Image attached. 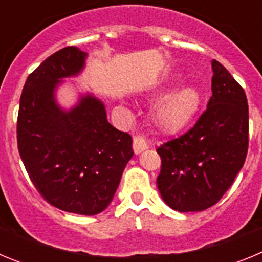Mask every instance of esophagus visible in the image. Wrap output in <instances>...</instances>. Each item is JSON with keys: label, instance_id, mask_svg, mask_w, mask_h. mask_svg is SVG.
<instances>
[{"label": "esophagus", "instance_id": "34e87169", "mask_svg": "<svg viewBox=\"0 0 262 262\" xmlns=\"http://www.w3.org/2000/svg\"><path fill=\"white\" fill-rule=\"evenodd\" d=\"M134 152H135L136 155H139V154H142L143 151H145V149H147L148 148V144H147V142H145L144 140V138H143V136H135V138H134Z\"/></svg>", "mask_w": 262, "mask_h": 262}]
</instances>
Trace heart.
Masks as SVG:
<instances>
[{
  "label": "heart",
  "mask_w": 262,
  "mask_h": 262,
  "mask_svg": "<svg viewBox=\"0 0 262 262\" xmlns=\"http://www.w3.org/2000/svg\"><path fill=\"white\" fill-rule=\"evenodd\" d=\"M172 88V82H161L152 89L160 97ZM202 105V96L195 86H182L157 99L151 108L154 126L163 134H177L191 124Z\"/></svg>",
  "instance_id": "heart-1"
}]
</instances>
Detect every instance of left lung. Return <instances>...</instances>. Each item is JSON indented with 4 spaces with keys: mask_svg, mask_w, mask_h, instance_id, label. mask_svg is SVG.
<instances>
[{
    "mask_svg": "<svg viewBox=\"0 0 262 262\" xmlns=\"http://www.w3.org/2000/svg\"><path fill=\"white\" fill-rule=\"evenodd\" d=\"M212 96L195 126L157 148L156 180L164 202L180 212H198L221 200L248 152V101L242 86L216 60L211 61Z\"/></svg>",
    "mask_w": 262,
    "mask_h": 262,
    "instance_id": "obj_1",
    "label": "left lung"
}]
</instances>
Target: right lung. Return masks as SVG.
Here are the masks:
<instances>
[{"instance_id": "right-lung-1", "label": "right lung", "mask_w": 262, "mask_h": 262, "mask_svg": "<svg viewBox=\"0 0 262 262\" xmlns=\"http://www.w3.org/2000/svg\"><path fill=\"white\" fill-rule=\"evenodd\" d=\"M86 57L77 47L62 48L27 77L17 140L32 184L48 203L97 215L114 198L134 151L133 138L108 123L105 103L93 93H78L71 107L57 101V89L82 73Z\"/></svg>"}]
</instances>
